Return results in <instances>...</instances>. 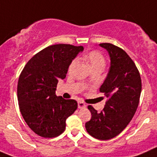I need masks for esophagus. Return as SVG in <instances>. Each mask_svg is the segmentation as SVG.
<instances>
[{
    "mask_svg": "<svg viewBox=\"0 0 157 157\" xmlns=\"http://www.w3.org/2000/svg\"><path fill=\"white\" fill-rule=\"evenodd\" d=\"M78 109H84L86 107V105L82 102H78Z\"/></svg>",
    "mask_w": 157,
    "mask_h": 157,
    "instance_id": "1",
    "label": "esophagus"
}]
</instances>
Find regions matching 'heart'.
<instances>
[{
	"label": "heart",
	"mask_w": 157,
	"mask_h": 157,
	"mask_svg": "<svg viewBox=\"0 0 157 157\" xmlns=\"http://www.w3.org/2000/svg\"><path fill=\"white\" fill-rule=\"evenodd\" d=\"M86 59L90 64L92 69L96 68H104L105 64V60L104 56L101 52L98 51H92L86 55ZM77 64V59H74L71 61L68 67V71L71 72Z\"/></svg>",
	"instance_id": "heart-1"
}]
</instances>
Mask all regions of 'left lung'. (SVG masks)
<instances>
[{
    "label": "left lung",
    "instance_id": "left-lung-1",
    "mask_svg": "<svg viewBox=\"0 0 157 157\" xmlns=\"http://www.w3.org/2000/svg\"><path fill=\"white\" fill-rule=\"evenodd\" d=\"M98 45L108 52L110 67L99 92L107 98L103 110L88 109L92 118L86 123L88 133L100 140L119 135L133 117L140 102L141 78L133 61L125 51L109 43Z\"/></svg>",
    "mask_w": 157,
    "mask_h": 157
}]
</instances>
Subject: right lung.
Returning a JSON list of instances; mask_svg holds the SVG:
<instances>
[{"label": "right lung", "mask_w": 157, "mask_h": 157, "mask_svg": "<svg viewBox=\"0 0 157 157\" xmlns=\"http://www.w3.org/2000/svg\"><path fill=\"white\" fill-rule=\"evenodd\" d=\"M82 46L55 44L33 56L24 68L17 84L21 113L30 129L44 138L65 131V121L77 109L74 99L55 94L59 78L66 77L68 67Z\"/></svg>", "instance_id": "add662e5"}]
</instances>
